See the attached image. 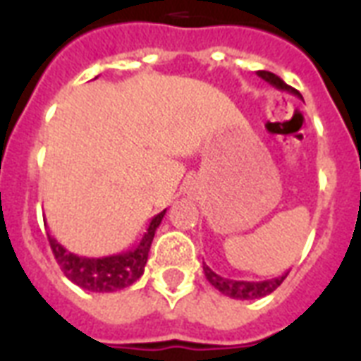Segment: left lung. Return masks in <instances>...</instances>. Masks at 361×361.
Returning <instances> with one entry per match:
<instances>
[{"mask_svg":"<svg viewBox=\"0 0 361 361\" xmlns=\"http://www.w3.org/2000/svg\"><path fill=\"white\" fill-rule=\"evenodd\" d=\"M258 76L266 80L268 84H271L277 90H283V92H288L292 95H296V97L302 99V93L290 87L288 84L281 80L279 76L274 75V73H269V71H258ZM204 275H206V279L209 281V285H214L215 288L219 292H223L225 296H231L234 300H257V298H264L271 294V292L277 288V286L286 279V275L288 271L279 277H274V279H266V281H236V279H228V277H221L214 271V269L209 268L208 264H204Z\"/></svg>","mask_w":361,"mask_h":361,"instance_id":"obj_1","label":"left lung"}]
</instances>
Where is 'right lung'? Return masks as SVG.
<instances>
[{
	"label": "right lung",
	"mask_w": 361,
	"mask_h": 361,
	"mask_svg": "<svg viewBox=\"0 0 361 361\" xmlns=\"http://www.w3.org/2000/svg\"><path fill=\"white\" fill-rule=\"evenodd\" d=\"M166 209L157 214L149 221L147 231L144 232L140 243L129 251L120 255H110V257L87 258L78 257L75 252H69L54 236L48 234V241L52 247V252L58 260L59 268L67 279L78 285L84 290L90 292H116L127 288L140 279L144 274V266L147 262V252L152 247L153 236L157 226L161 225Z\"/></svg>",
	"instance_id": "obj_1"
}]
</instances>
